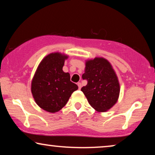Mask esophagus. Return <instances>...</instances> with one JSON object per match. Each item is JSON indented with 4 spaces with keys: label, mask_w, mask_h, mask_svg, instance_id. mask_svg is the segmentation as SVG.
Listing matches in <instances>:
<instances>
[{
    "label": "esophagus",
    "mask_w": 155,
    "mask_h": 155,
    "mask_svg": "<svg viewBox=\"0 0 155 155\" xmlns=\"http://www.w3.org/2000/svg\"><path fill=\"white\" fill-rule=\"evenodd\" d=\"M78 88H79V90H80V89H81V87H82V84H81V82H78Z\"/></svg>",
    "instance_id": "obj_1"
}]
</instances>
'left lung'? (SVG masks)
<instances>
[{
	"instance_id": "8db88e82",
	"label": "left lung",
	"mask_w": 155,
	"mask_h": 155,
	"mask_svg": "<svg viewBox=\"0 0 155 155\" xmlns=\"http://www.w3.org/2000/svg\"><path fill=\"white\" fill-rule=\"evenodd\" d=\"M82 79L87 84L81 91L91 107L98 112H105L117 102L120 84L114 70L107 59L96 57L86 61Z\"/></svg>"
}]
</instances>
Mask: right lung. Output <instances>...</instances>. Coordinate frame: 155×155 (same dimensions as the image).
<instances>
[{
    "label": "right lung",
    "instance_id": "right-lung-1",
    "mask_svg": "<svg viewBox=\"0 0 155 155\" xmlns=\"http://www.w3.org/2000/svg\"><path fill=\"white\" fill-rule=\"evenodd\" d=\"M68 56L55 52L44 57L31 80V91L35 102L50 113L60 111L78 87L63 71Z\"/></svg>",
    "mask_w": 155,
    "mask_h": 155
}]
</instances>
